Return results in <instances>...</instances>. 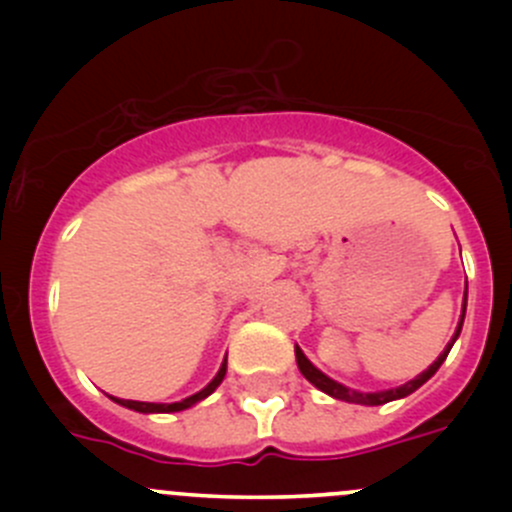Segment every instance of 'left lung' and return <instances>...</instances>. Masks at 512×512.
Here are the masks:
<instances>
[{"instance_id":"obj_1","label":"left lung","mask_w":512,"mask_h":512,"mask_svg":"<svg viewBox=\"0 0 512 512\" xmlns=\"http://www.w3.org/2000/svg\"><path fill=\"white\" fill-rule=\"evenodd\" d=\"M466 302H468V285H466V294H463L461 322H458L456 334H453V337H451V342L446 344V349H443V352L438 354V359L433 361V364L428 366L426 371H421V374H418L416 379L406 381V384L396 386V389H384V391H356V389H349V386L339 384V381L329 379V376L324 374V371H319L317 366H314L312 361H309L307 356H304L302 349H299L297 344H294V356H297V366H299V371H302V376L309 381V384L317 386L319 391L329 394V396H332V399L349 401V404H361V406H381V404H389V401L404 399V396L414 394L416 389H421V386L426 384V381L431 379V376L436 374L438 369H441V364H443V361H446L448 352H451V347H453V344H456L458 334H461V329H463V319H466Z\"/></svg>"}]
</instances>
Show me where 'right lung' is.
I'll use <instances>...</instances> for the list:
<instances>
[{
    "label": "right lung",
    "mask_w": 512,
    "mask_h": 512,
    "mask_svg": "<svg viewBox=\"0 0 512 512\" xmlns=\"http://www.w3.org/2000/svg\"><path fill=\"white\" fill-rule=\"evenodd\" d=\"M225 371H227V356H225V359H223V364H220V369H218V374H215V379L210 381V384L205 386V389H200L198 394L188 396V399H183V401H175V404H151V401H131V399H116V396H111V399L116 401L118 406H126V409H131V411H138V414H175V411H185V409H190V406H195V404H198V401L208 399V396L213 394V391L218 389L220 384H223V379H225Z\"/></svg>",
    "instance_id": "1"
}]
</instances>
